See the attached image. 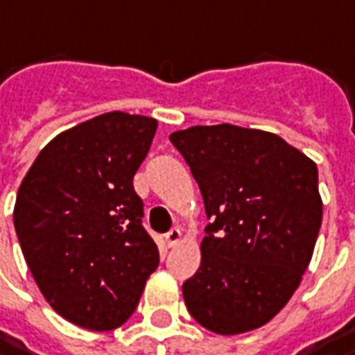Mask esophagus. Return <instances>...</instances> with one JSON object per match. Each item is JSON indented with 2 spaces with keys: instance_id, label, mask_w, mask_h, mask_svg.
Segmentation results:
<instances>
[{
  "instance_id": "34e87169",
  "label": "esophagus",
  "mask_w": 355,
  "mask_h": 355,
  "mask_svg": "<svg viewBox=\"0 0 355 355\" xmlns=\"http://www.w3.org/2000/svg\"><path fill=\"white\" fill-rule=\"evenodd\" d=\"M166 244H168V248H173V246H177L178 242H180V239H182V234H180V230L178 228H173L166 236Z\"/></svg>"
}]
</instances>
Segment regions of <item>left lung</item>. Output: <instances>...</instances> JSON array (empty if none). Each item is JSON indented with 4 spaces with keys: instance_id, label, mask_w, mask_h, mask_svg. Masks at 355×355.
Segmentation results:
<instances>
[{
    "instance_id": "left-lung-1",
    "label": "left lung",
    "mask_w": 355,
    "mask_h": 355,
    "mask_svg": "<svg viewBox=\"0 0 355 355\" xmlns=\"http://www.w3.org/2000/svg\"><path fill=\"white\" fill-rule=\"evenodd\" d=\"M171 143L210 218L184 304L214 334L256 330L288 304L312 260L322 226L316 162L274 132L228 123L173 132Z\"/></svg>"
}]
</instances>
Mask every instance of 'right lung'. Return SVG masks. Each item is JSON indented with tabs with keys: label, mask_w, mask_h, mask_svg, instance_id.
<instances>
[{
	"label": "right lung",
	"mask_w": 355,
	"mask_h": 355,
	"mask_svg": "<svg viewBox=\"0 0 355 355\" xmlns=\"http://www.w3.org/2000/svg\"><path fill=\"white\" fill-rule=\"evenodd\" d=\"M155 132L150 116L89 119L45 145L17 191L25 262L49 306L85 330L123 326L159 266L132 187Z\"/></svg>",
	"instance_id": "obj_1"
}]
</instances>
